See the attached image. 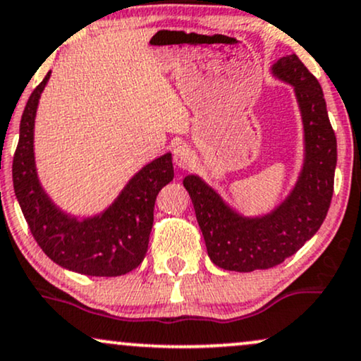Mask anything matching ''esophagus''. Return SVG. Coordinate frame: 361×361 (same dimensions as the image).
<instances>
[{"label": "esophagus", "mask_w": 361, "mask_h": 361, "mask_svg": "<svg viewBox=\"0 0 361 361\" xmlns=\"http://www.w3.org/2000/svg\"><path fill=\"white\" fill-rule=\"evenodd\" d=\"M192 159H194V154L188 145L180 144L173 149V162H176V166H179L182 169L189 167L190 162H192Z\"/></svg>", "instance_id": "34e87169"}]
</instances>
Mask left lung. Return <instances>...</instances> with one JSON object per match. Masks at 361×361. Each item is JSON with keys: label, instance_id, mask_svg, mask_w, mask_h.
Here are the masks:
<instances>
[{"label": "left lung", "instance_id": "8db88e82", "mask_svg": "<svg viewBox=\"0 0 361 361\" xmlns=\"http://www.w3.org/2000/svg\"><path fill=\"white\" fill-rule=\"evenodd\" d=\"M271 73L295 88L303 122V167L288 197L268 214L246 217L199 176L184 179L209 257L219 268L238 273L269 269L295 255L317 234L333 195L336 137L322 85L296 55L279 58Z\"/></svg>", "mask_w": 361, "mask_h": 361}]
</instances>
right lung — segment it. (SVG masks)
Returning a JSON list of instances; mask_svg holds the SVG:
<instances>
[{
  "label": "right lung",
  "instance_id": "right-lung-1",
  "mask_svg": "<svg viewBox=\"0 0 361 361\" xmlns=\"http://www.w3.org/2000/svg\"><path fill=\"white\" fill-rule=\"evenodd\" d=\"M50 73L30 95L13 157V188L35 241L61 268L87 276H122L144 261L159 190L173 179L172 154L140 169L100 214H66L44 192L35 164V117Z\"/></svg>",
  "mask_w": 361,
  "mask_h": 361
}]
</instances>
